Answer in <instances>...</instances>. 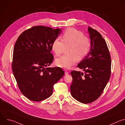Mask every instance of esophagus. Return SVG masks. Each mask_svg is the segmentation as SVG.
<instances>
[{
    "label": "esophagus",
    "instance_id": "1",
    "mask_svg": "<svg viewBox=\"0 0 125 125\" xmlns=\"http://www.w3.org/2000/svg\"><path fill=\"white\" fill-rule=\"evenodd\" d=\"M65 74L66 75H67V74H68L69 73V72H68V71H67V70H65Z\"/></svg>",
    "mask_w": 125,
    "mask_h": 125
}]
</instances>
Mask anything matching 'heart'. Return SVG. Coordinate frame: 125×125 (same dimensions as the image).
<instances>
[{"instance_id":"obj_1","label":"heart","mask_w":125,"mask_h":125,"mask_svg":"<svg viewBox=\"0 0 125 125\" xmlns=\"http://www.w3.org/2000/svg\"><path fill=\"white\" fill-rule=\"evenodd\" d=\"M68 54L58 58L55 60L56 65L64 69H69L74 65L77 60L83 58L91 46V42L88 38L84 36L81 31L74 29L68 28L62 35V41L56 39L52 44V50L56 56H60L65 47H69Z\"/></svg>"}]
</instances>
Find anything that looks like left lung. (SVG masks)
<instances>
[{
  "label": "left lung",
  "instance_id": "1",
  "mask_svg": "<svg viewBox=\"0 0 125 125\" xmlns=\"http://www.w3.org/2000/svg\"><path fill=\"white\" fill-rule=\"evenodd\" d=\"M90 51L79 63L84 73L72 71L70 86L72 96L78 101L87 104L96 100L102 93L111 75V57L105 41L96 30L88 28Z\"/></svg>",
  "mask_w": 125,
  "mask_h": 125
}]
</instances>
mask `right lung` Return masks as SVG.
<instances>
[{"instance_id":"obj_1","label":"right lung","mask_w":125,"mask_h":125,"mask_svg":"<svg viewBox=\"0 0 125 125\" xmlns=\"http://www.w3.org/2000/svg\"><path fill=\"white\" fill-rule=\"evenodd\" d=\"M61 31L34 26L23 31L15 44L13 73L21 92L31 100L40 101L50 97L54 84L65 74L60 67H47L54 59L52 43Z\"/></svg>"}]
</instances>
